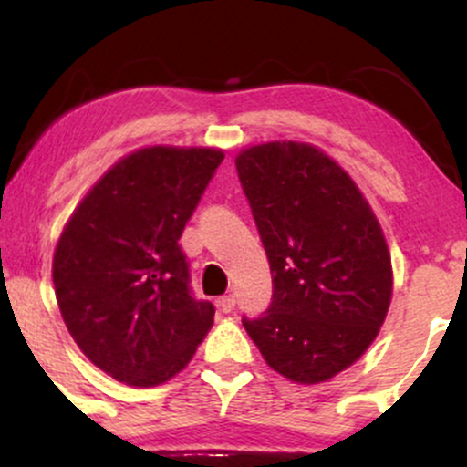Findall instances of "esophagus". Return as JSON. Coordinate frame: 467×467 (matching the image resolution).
<instances>
[{
    "label": "esophagus",
    "mask_w": 467,
    "mask_h": 467,
    "mask_svg": "<svg viewBox=\"0 0 467 467\" xmlns=\"http://www.w3.org/2000/svg\"><path fill=\"white\" fill-rule=\"evenodd\" d=\"M217 307L222 309L223 314H230V312H233V309H234V296H233V294H228V296H222V298H219V301H217Z\"/></svg>",
    "instance_id": "34e87169"
}]
</instances>
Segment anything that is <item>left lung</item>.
Returning <instances> with one entry per match:
<instances>
[{
  "label": "left lung",
  "mask_w": 467,
  "mask_h": 467,
  "mask_svg": "<svg viewBox=\"0 0 467 467\" xmlns=\"http://www.w3.org/2000/svg\"><path fill=\"white\" fill-rule=\"evenodd\" d=\"M270 261L272 303L244 327L296 384L331 379L371 347L393 296L382 226L356 182L305 142H265L234 160Z\"/></svg>",
  "instance_id": "obj_1"
}]
</instances>
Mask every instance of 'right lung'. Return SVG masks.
<instances>
[{
  "label": "right lung",
  "mask_w": 467,
  "mask_h": 467,
  "mask_svg": "<svg viewBox=\"0 0 467 467\" xmlns=\"http://www.w3.org/2000/svg\"><path fill=\"white\" fill-rule=\"evenodd\" d=\"M223 151L144 147L111 166L63 228L52 261L57 303L78 349L130 387L178 375L213 327L195 301L182 230Z\"/></svg>",
  "instance_id": "obj_1"
}]
</instances>
